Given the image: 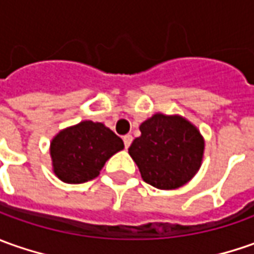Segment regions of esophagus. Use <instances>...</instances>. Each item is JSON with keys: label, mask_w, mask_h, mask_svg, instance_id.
Here are the masks:
<instances>
[{"label": "esophagus", "mask_w": 254, "mask_h": 254, "mask_svg": "<svg viewBox=\"0 0 254 254\" xmlns=\"http://www.w3.org/2000/svg\"><path fill=\"white\" fill-rule=\"evenodd\" d=\"M124 143H125V147H129L130 143H132V135H125L124 136Z\"/></svg>", "instance_id": "34e87169"}]
</instances>
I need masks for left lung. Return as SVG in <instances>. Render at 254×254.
I'll use <instances>...</instances> for the list:
<instances>
[{"label": "left lung", "instance_id": "left-lung-1", "mask_svg": "<svg viewBox=\"0 0 254 254\" xmlns=\"http://www.w3.org/2000/svg\"><path fill=\"white\" fill-rule=\"evenodd\" d=\"M142 135L129 147L142 179L160 190H174L192 179L201 167L204 139L180 115L154 114L139 127Z\"/></svg>", "mask_w": 254, "mask_h": 254}]
</instances>
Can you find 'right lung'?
Segmentation results:
<instances>
[{
    "mask_svg": "<svg viewBox=\"0 0 254 254\" xmlns=\"http://www.w3.org/2000/svg\"><path fill=\"white\" fill-rule=\"evenodd\" d=\"M124 149L122 139L101 122L83 121L60 130L50 143L53 171L68 184L95 179L111 156Z\"/></svg>",
    "mask_w": 254,
    "mask_h": 254,
    "instance_id": "right-lung-1",
    "label": "right lung"
}]
</instances>
